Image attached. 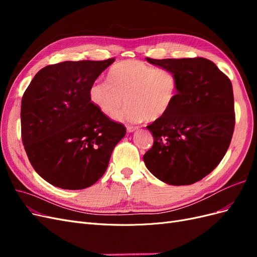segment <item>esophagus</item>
Wrapping results in <instances>:
<instances>
[{
    "instance_id": "1",
    "label": "esophagus",
    "mask_w": 257,
    "mask_h": 257,
    "mask_svg": "<svg viewBox=\"0 0 257 257\" xmlns=\"http://www.w3.org/2000/svg\"><path fill=\"white\" fill-rule=\"evenodd\" d=\"M138 128V126H136V125H127L126 126V130H127V132H134V131H136Z\"/></svg>"
}]
</instances>
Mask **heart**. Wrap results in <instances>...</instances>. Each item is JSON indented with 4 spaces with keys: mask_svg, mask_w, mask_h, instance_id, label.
<instances>
[{
    "mask_svg": "<svg viewBox=\"0 0 257 257\" xmlns=\"http://www.w3.org/2000/svg\"><path fill=\"white\" fill-rule=\"evenodd\" d=\"M107 82L95 81L89 88L91 103L107 116L119 113L123 121L153 122L172 109L179 92L177 75L167 68H158L139 60L113 64L107 72Z\"/></svg>",
    "mask_w": 257,
    "mask_h": 257,
    "instance_id": "heart-1",
    "label": "heart"
}]
</instances>
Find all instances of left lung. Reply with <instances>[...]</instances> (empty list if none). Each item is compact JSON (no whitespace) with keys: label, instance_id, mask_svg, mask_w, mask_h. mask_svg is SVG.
<instances>
[{"label":"left lung","instance_id":"8db88e82","mask_svg":"<svg viewBox=\"0 0 257 257\" xmlns=\"http://www.w3.org/2000/svg\"><path fill=\"white\" fill-rule=\"evenodd\" d=\"M174 72L178 97L170 111L147 128L153 146L144 155L150 173L172 185H189L209 175L227 152L235 128L232 85L205 58H146Z\"/></svg>","mask_w":257,"mask_h":257}]
</instances>
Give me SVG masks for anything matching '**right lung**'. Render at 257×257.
Segmentation results:
<instances>
[{
  "mask_svg": "<svg viewBox=\"0 0 257 257\" xmlns=\"http://www.w3.org/2000/svg\"><path fill=\"white\" fill-rule=\"evenodd\" d=\"M114 59L65 61L45 66L21 100V138L31 165L50 184L82 190L105 174L125 136L91 103L90 85Z\"/></svg>",
  "mask_w": 257,
  "mask_h": 257,
  "instance_id": "add662e5",
  "label": "right lung"
}]
</instances>
